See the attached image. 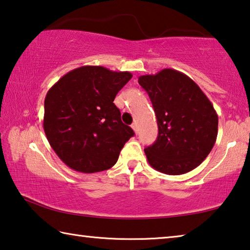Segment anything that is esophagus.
I'll return each mask as SVG.
<instances>
[{
    "instance_id": "esophagus-1",
    "label": "esophagus",
    "mask_w": 250,
    "mask_h": 250,
    "mask_svg": "<svg viewBox=\"0 0 250 250\" xmlns=\"http://www.w3.org/2000/svg\"><path fill=\"white\" fill-rule=\"evenodd\" d=\"M131 128L133 129V131H134L135 133H138V125L135 124V122H134V124H132V125H131Z\"/></svg>"
}]
</instances>
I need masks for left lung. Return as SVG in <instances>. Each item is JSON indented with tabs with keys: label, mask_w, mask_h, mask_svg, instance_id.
Masks as SVG:
<instances>
[{
	"label": "left lung",
	"mask_w": 250,
	"mask_h": 250,
	"mask_svg": "<svg viewBox=\"0 0 250 250\" xmlns=\"http://www.w3.org/2000/svg\"><path fill=\"white\" fill-rule=\"evenodd\" d=\"M138 82L150 97L159 126L156 141L145 149L147 162L168 175L194 170L216 142L213 104L193 79L175 69L143 75Z\"/></svg>",
	"instance_id": "8db88e82"
}]
</instances>
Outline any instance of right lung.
<instances>
[{"label": "right lung", "instance_id": "right-lung-1", "mask_svg": "<svg viewBox=\"0 0 250 250\" xmlns=\"http://www.w3.org/2000/svg\"><path fill=\"white\" fill-rule=\"evenodd\" d=\"M132 78L129 71L83 66L62 76L48 90L43 126L55 153L82 173L108 170L134 132L113 104Z\"/></svg>", "mask_w": 250, "mask_h": 250}]
</instances>
